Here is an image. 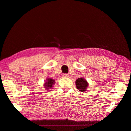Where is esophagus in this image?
<instances>
[{
    "label": "esophagus",
    "mask_w": 131,
    "mask_h": 131,
    "mask_svg": "<svg viewBox=\"0 0 131 131\" xmlns=\"http://www.w3.org/2000/svg\"><path fill=\"white\" fill-rule=\"evenodd\" d=\"M62 76L64 77H69V74H67V73H63L62 74Z\"/></svg>",
    "instance_id": "1"
}]
</instances>
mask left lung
Masks as SVG:
<instances>
[{
    "mask_svg": "<svg viewBox=\"0 0 131 131\" xmlns=\"http://www.w3.org/2000/svg\"><path fill=\"white\" fill-rule=\"evenodd\" d=\"M75 84L77 89L81 92L86 91L88 86L89 85V83L84 77H80L78 79H77L75 81Z\"/></svg>",
    "mask_w": 131,
    "mask_h": 131,
    "instance_id": "1",
    "label": "left lung"
}]
</instances>
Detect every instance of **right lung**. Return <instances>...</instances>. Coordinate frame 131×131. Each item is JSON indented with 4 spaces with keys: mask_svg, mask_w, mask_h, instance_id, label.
<instances>
[{
    "mask_svg": "<svg viewBox=\"0 0 131 131\" xmlns=\"http://www.w3.org/2000/svg\"><path fill=\"white\" fill-rule=\"evenodd\" d=\"M55 82V81L54 79L48 77V78L46 79V80L45 81V83L43 84L44 88L46 89V90H51L50 89H52L53 87H54Z\"/></svg>",
    "mask_w": 131,
    "mask_h": 131,
    "instance_id": "1",
    "label": "right lung"
}]
</instances>
